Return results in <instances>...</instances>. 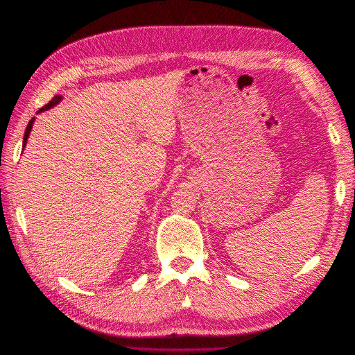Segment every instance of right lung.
Wrapping results in <instances>:
<instances>
[{
	"instance_id": "right-lung-1",
	"label": "right lung",
	"mask_w": 355,
	"mask_h": 355,
	"mask_svg": "<svg viewBox=\"0 0 355 355\" xmlns=\"http://www.w3.org/2000/svg\"><path fill=\"white\" fill-rule=\"evenodd\" d=\"M60 100H61L60 95H58V97L52 98V101H49V104H46V106H44L43 109L38 110V113L43 112V110H47V109L53 107L55 104H58V103H60ZM33 122H34V119H31V121H30V123H28V125H26V130H25V136H24V148H25V145H26V140H28V137H30V132H31V128H33Z\"/></svg>"
}]
</instances>
